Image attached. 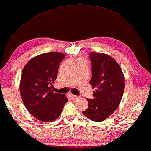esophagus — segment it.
<instances>
[{"label": "esophagus", "mask_w": 151, "mask_h": 151, "mask_svg": "<svg viewBox=\"0 0 151 151\" xmlns=\"http://www.w3.org/2000/svg\"><path fill=\"white\" fill-rule=\"evenodd\" d=\"M70 97H71V99L73 100H76V99H78V97L76 96V95H70Z\"/></svg>", "instance_id": "1"}]
</instances>
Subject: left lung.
<instances>
[{
  "instance_id": "1",
  "label": "left lung",
  "mask_w": 151,
  "mask_h": 151,
  "mask_svg": "<svg viewBox=\"0 0 151 151\" xmlns=\"http://www.w3.org/2000/svg\"><path fill=\"white\" fill-rule=\"evenodd\" d=\"M92 77L90 81L93 99H87L88 108L85 116L95 122H101L114 113L123 96L125 78L120 66L109 55L90 52Z\"/></svg>"
}]
</instances>
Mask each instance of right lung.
Wrapping results in <instances>:
<instances>
[{
  "label": "right lung",
  "mask_w": 151,
  "mask_h": 151,
  "mask_svg": "<svg viewBox=\"0 0 151 151\" xmlns=\"http://www.w3.org/2000/svg\"><path fill=\"white\" fill-rule=\"evenodd\" d=\"M65 55L49 52L33 57L23 69L20 81L22 101L29 112L43 122L54 121L60 116L66 95L53 92L58 67Z\"/></svg>",
  "instance_id": "1"
}]
</instances>
